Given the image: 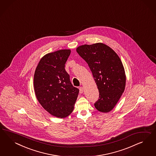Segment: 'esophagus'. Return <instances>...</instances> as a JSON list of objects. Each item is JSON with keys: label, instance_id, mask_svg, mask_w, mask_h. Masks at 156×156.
I'll list each match as a JSON object with an SVG mask.
<instances>
[{"label": "esophagus", "instance_id": "obj_1", "mask_svg": "<svg viewBox=\"0 0 156 156\" xmlns=\"http://www.w3.org/2000/svg\"><path fill=\"white\" fill-rule=\"evenodd\" d=\"M83 90H84V88L83 87H80V94L83 93Z\"/></svg>", "mask_w": 156, "mask_h": 156}]
</instances>
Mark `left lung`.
<instances>
[{
  "label": "left lung",
  "instance_id": "1",
  "mask_svg": "<svg viewBox=\"0 0 156 156\" xmlns=\"http://www.w3.org/2000/svg\"><path fill=\"white\" fill-rule=\"evenodd\" d=\"M76 52L88 64L99 91L95 108L103 113L113 109L122 94L126 76L119 57L108 46L102 43L84 44Z\"/></svg>",
  "mask_w": 156,
  "mask_h": 156
}]
</instances>
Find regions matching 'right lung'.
Returning a JSON list of instances; mask_svg holds the SVG:
<instances>
[{
	"instance_id": "add662e5",
	"label": "right lung",
	"mask_w": 156,
	"mask_h": 156,
	"mask_svg": "<svg viewBox=\"0 0 156 156\" xmlns=\"http://www.w3.org/2000/svg\"><path fill=\"white\" fill-rule=\"evenodd\" d=\"M70 50H60L41 58L35 71L34 87L39 102L50 114L65 118L74 110L79 89L65 69Z\"/></svg>"
}]
</instances>
